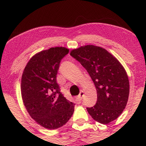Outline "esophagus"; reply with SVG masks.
<instances>
[{
  "label": "esophagus",
  "mask_w": 146,
  "mask_h": 146,
  "mask_svg": "<svg viewBox=\"0 0 146 146\" xmlns=\"http://www.w3.org/2000/svg\"><path fill=\"white\" fill-rule=\"evenodd\" d=\"M83 96H84V91H82H82L80 92V95H79L78 96V98L79 100H82V98H83Z\"/></svg>",
  "instance_id": "esophagus-1"
}]
</instances>
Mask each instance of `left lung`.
Masks as SVG:
<instances>
[{"label": "left lung", "instance_id": "1", "mask_svg": "<svg viewBox=\"0 0 146 146\" xmlns=\"http://www.w3.org/2000/svg\"><path fill=\"white\" fill-rule=\"evenodd\" d=\"M71 56L85 68L95 84L98 100L86 108L95 121L107 124L119 116L129 96V80L119 62L104 48L86 45L73 49Z\"/></svg>", "mask_w": 146, "mask_h": 146}]
</instances>
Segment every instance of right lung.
Listing matches in <instances>:
<instances>
[{
	"mask_svg": "<svg viewBox=\"0 0 146 146\" xmlns=\"http://www.w3.org/2000/svg\"><path fill=\"white\" fill-rule=\"evenodd\" d=\"M69 50L50 48L33 56L25 66L21 94L28 113L38 124L49 130L62 127L74 112V104L66 100L57 83L60 62Z\"/></svg>",
	"mask_w": 146,
	"mask_h": 146,
	"instance_id": "add662e5",
	"label": "right lung"
}]
</instances>
